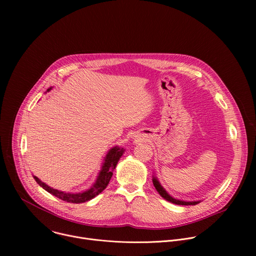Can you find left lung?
<instances>
[{"label":"left lung","mask_w":256,"mask_h":256,"mask_svg":"<svg viewBox=\"0 0 256 256\" xmlns=\"http://www.w3.org/2000/svg\"><path fill=\"white\" fill-rule=\"evenodd\" d=\"M153 184L156 188V190L159 192V194L165 198L166 200L172 202V204H180V206H194V204H198L200 202V200H194V202H186V200H178V198H175L173 196H171L166 190L165 188L161 186V184L159 182L158 178L154 175L153 176Z\"/></svg>","instance_id":"1"}]
</instances>
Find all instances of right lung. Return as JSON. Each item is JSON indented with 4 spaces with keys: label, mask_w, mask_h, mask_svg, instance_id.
<instances>
[{
    "label": "right lung",
    "mask_w": 256,
    "mask_h": 256,
    "mask_svg": "<svg viewBox=\"0 0 256 256\" xmlns=\"http://www.w3.org/2000/svg\"><path fill=\"white\" fill-rule=\"evenodd\" d=\"M52 89V87L48 88L46 92H50ZM124 151L126 150L124 148H120V147H118V146H116V147H112L110 150H109L107 152L106 156L104 157L101 169L98 173V176H97L95 182L92 184L91 188H89L88 190L81 192H62V190H58L48 186L46 184H44V182H42L40 178H38L34 175H33V178L44 190H46L50 194L56 196L58 198H60L62 200L72 202V204L85 202H88V200L94 198L96 196L101 194L106 188V186H108L109 181H110V178L114 174V170L116 169V167L120 157L124 155Z\"/></svg>",
    "instance_id": "right-lung-1"
}]
</instances>
